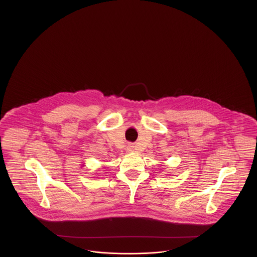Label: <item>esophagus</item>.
<instances>
[{"mask_svg":"<svg viewBox=\"0 0 257 257\" xmlns=\"http://www.w3.org/2000/svg\"><path fill=\"white\" fill-rule=\"evenodd\" d=\"M133 147H132V146H130V147H128V149H129V151H133V149H134V148H133Z\"/></svg>","mask_w":257,"mask_h":257,"instance_id":"esophagus-1","label":"esophagus"}]
</instances>
